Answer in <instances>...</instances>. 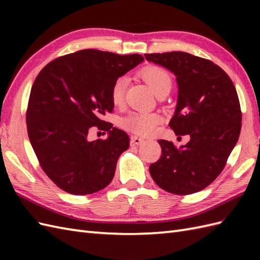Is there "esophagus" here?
<instances>
[{"mask_svg":"<svg viewBox=\"0 0 260 260\" xmlns=\"http://www.w3.org/2000/svg\"><path fill=\"white\" fill-rule=\"evenodd\" d=\"M143 143H144V139H142V137H139V136H132L131 137V145L139 146V145L143 144Z\"/></svg>","mask_w":260,"mask_h":260,"instance_id":"obj_1","label":"esophagus"}]
</instances>
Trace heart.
Here are the masks:
<instances>
[{
  "label": "heart",
  "instance_id": "heart-1",
  "mask_svg": "<svg viewBox=\"0 0 260 260\" xmlns=\"http://www.w3.org/2000/svg\"><path fill=\"white\" fill-rule=\"evenodd\" d=\"M141 77L155 95L167 93L172 87V77L167 70L157 66H148L141 70ZM127 84L126 77H118L110 88V99L115 106L123 104ZM161 116L155 113H131L120 120V125L132 133L148 136L154 133L157 125L161 123Z\"/></svg>",
  "mask_w": 260,
  "mask_h": 260
}]
</instances>
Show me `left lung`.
<instances>
[{
    "label": "left lung",
    "mask_w": 260,
    "mask_h": 260,
    "mask_svg": "<svg viewBox=\"0 0 260 260\" xmlns=\"http://www.w3.org/2000/svg\"><path fill=\"white\" fill-rule=\"evenodd\" d=\"M145 58L176 76L179 98L169 126L178 136H190L180 148L158 141L162 155L150 165L151 176L165 191L192 194L218 178L238 142V93L225 71L208 59L182 51L146 53Z\"/></svg>",
    "instance_id": "obj_1"
}]
</instances>
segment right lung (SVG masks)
I'll use <instances>...</instances> for the list:
<instances>
[{
	"instance_id": "add662e5",
	"label": "right lung",
	"mask_w": 260,
	"mask_h": 260,
	"mask_svg": "<svg viewBox=\"0 0 260 260\" xmlns=\"http://www.w3.org/2000/svg\"><path fill=\"white\" fill-rule=\"evenodd\" d=\"M143 60L141 54L85 49L52 60L37 76L26 108L27 135L43 172L61 190L86 196L112 182L129 137L103 117L113 112V82ZM93 126L108 131L109 139L90 142Z\"/></svg>"
}]
</instances>
